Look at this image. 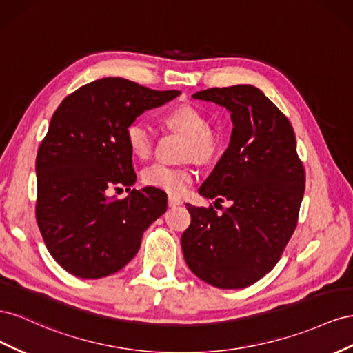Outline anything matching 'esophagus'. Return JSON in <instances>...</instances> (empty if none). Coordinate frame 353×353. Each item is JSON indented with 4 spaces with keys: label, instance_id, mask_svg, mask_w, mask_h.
I'll list each match as a JSON object with an SVG mask.
<instances>
[{
    "label": "esophagus",
    "instance_id": "esophagus-1",
    "mask_svg": "<svg viewBox=\"0 0 353 353\" xmlns=\"http://www.w3.org/2000/svg\"><path fill=\"white\" fill-rule=\"evenodd\" d=\"M183 203H182V199H179V198H176V196H168V207H177V205H182Z\"/></svg>",
    "mask_w": 353,
    "mask_h": 353
}]
</instances>
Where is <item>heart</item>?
Listing matches in <instances>:
<instances>
[{"instance_id":"b5f03b06","label":"heart","mask_w":353,"mask_h":353,"mask_svg":"<svg viewBox=\"0 0 353 353\" xmlns=\"http://www.w3.org/2000/svg\"><path fill=\"white\" fill-rule=\"evenodd\" d=\"M164 124L186 137L185 157L198 163H210L221 149L220 136L208 128V118L192 105H180L170 109L163 118ZM125 142L136 158L146 159L152 152V133L140 121H133L125 130ZM142 180L146 186L180 196L194 183L195 171L190 167H168L154 164L143 170Z\"/></svg>"}]
</instances>
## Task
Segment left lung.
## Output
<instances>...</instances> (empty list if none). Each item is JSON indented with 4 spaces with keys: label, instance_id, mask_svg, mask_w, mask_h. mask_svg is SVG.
Instances as JSON below:
<instances>
[{
    "label": "left lung",
    "instance_id": "left-lung-1",
    "mask_svg": "<svg viewBox=\"0 0 353 353\" xmlns=\"http://www.w3.org/2000/svg\"><path fill=\"white\" fill-rule=\"evenodd\" d=\"M194 99L226 108L229 146L199 195L232 205L221 211L186 204L182 235L189 269L217 288H244L274 269L293 235L305 194V168L287 117L254 85L208 88Z\"/></svg>",
    "mask_w": 353,
    "mask_h": 353
}]
</instances>
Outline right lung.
Returning a JSON list of instances; mask_svg holds the SVG:
<instances>
[{"label": "right lung", "instance_id": "1", "mask_svg": "<svg viewBox=\"0 0 353 353\" xmlns=\"http://www.w3.org/2000/svg\"><path fill=\"white\" fill-rule=\"evenodd\" d=\"M124 78H102L59 105L38 149L37 221L47 250L69 274L99 279L123 269L145 230L165 213L167 195L136 183L125 130L145 110L177 97ZM125 185L129 195L108 192Z\"/></svg>", "mask_w": 353, "mask_h": 353}]
</instances>
